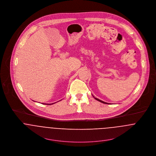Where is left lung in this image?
<instances>
[{"label":"left lung","mask_w":156,"mask_h":156,"mask_svg":"<svg viewBox=\"0 0 156 156\" xmlns=\"http://www.w3.org/2000/svg\"><path fill=\"white\" fill-rule=\"evenodd\" d=\"M93 97H94V96H93ZM94 98L95 100H97V101H100V102H101V103H105V104H109V103H106V102H105V101H101V100H99V99H98V98H95L94 97Z\"/></svg>","instance_id":"1"}]
</instances>
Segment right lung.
<instances>
[{"label": "right lung", "mask_w": 156, "mask_h": 156, "mask_svg": "<svg viewBox=\"0 0 156 156\" xmlns=\"http://www.w3.org/2000/svg\"><path fill=\"white\" fill-rule=\"evenodd\" d=\"M53 104H54V103H52V104H45V105H53Z\"/></svg>", "instance_id": "right-lung-1"}]
</instances>
